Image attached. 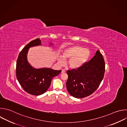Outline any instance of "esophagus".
<instances>
[{
	"label": "esophagus",
	"instance_id": "esophagus-1",
	"mask_svg": "<svg viewBox=\"0 0 127 127\" xmlns=\"http://www.w3.org/2000/svg\"><path fill=\"white\" fill-rule=\"evenodd\" d=\"M64 72H65V71L64 69H62L61 73H64Z\"/></svg>",
	"mask_w": 127,
	"mask_h": 127
}]
</instances>
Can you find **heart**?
Listing matches in <instances>:
<instances>
[{"instance_id":"obj_1","label":"heart","mask_w":127,"mask_h":127,"mask_svg":"<svg viewBox=\"0 0 127 127\" xmlns=\"http://www.w3.org/2000/svg\"><path fill=\"white\" fill-rule=\"evenodd\" d=\"M90 51L88 49H84L79 46H73L66 49L63 54V58H58V64L63 65L65 60H68L69 67L73 69H78L82 66L88 60Z\"/></svg>"}]
</instances>
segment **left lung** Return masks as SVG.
<instances>
[{
    "mask_svg": "<svg viewBox=\"0 0 127 127\" xmlns=\"http://www.w3.org/2000/svg\"><path fill=\"white\" fill-rule=\"evenodd\" d=\"M105 66L102 55L97 50L94 56L82 66L67 70L66 86L68 93L77 98H82L92 94L103 78Z\"/></svg>",
    "mask_w": 127,
    "mask_h": 127,
    "instance_id": "left-lung-1",
    "label": "left lung"
}]
</instances>
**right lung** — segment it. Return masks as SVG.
<instances>
[{"label":"right lung","mask_w":127,"mask_h":127,"mask_svg":"<svg viewBox=\"0 0 127 127\" xmlns=\"http://www.w3.org/2000/svg\"><path fill=\"white\" fill-rule=\"evenodd\" d=\"M50 43V45H53ZM42 45L38 38L30 42L21 51L16 63V77L23 89L33 95H40L46 92L50 87L53 78L59 75L60 70L50 68H36L28 62L27 54L31 47Z\"/></svg>","instance_id":"1"}]
</instances>
